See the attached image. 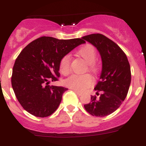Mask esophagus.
I'll return each instance as SVG.
<instances>
[{
    "label": "esophagus",
    "instance_id": "1",
    "mask_svg": "<svg viewBox=\"0 0 146 146\" xmlns=\"http://www.w3.org/2000/svg\"><path fill=\"white\" fill-rule=\"evenodd\" d=\"M73 91H74V92L76 93V94H77V95H78V96H79L82 95V93L80 92V91H76V90H73Z\"/></svg>",
    "mask_w": 146,
    "mask_h": 146
}]
</instances>
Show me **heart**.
<instances>
[{
	"mask_svg": "<svg viewBox=\"0 0 146 146\" xmlns=\"http://www.w3.org/2000/svg\"><path fill=\"white\" fill-rule=\"evenodd\" d=\"M78 55L88 63V70L93 74H96L99 70V66L95 62L96 58V52L94 46L86 44L81 47L78 52ZM71 64L70 55H66L60 59L59 68L61 74L67 75L69 74ZM94 83V79L89 74H73L66 80L65 84L67 87L76 91H82L88 88L91 87Z\"/></svg>",
	"mask_w": 146,
	"mask_h": 146,
	"instance_id": "heart-1",
	"label": "heart"
}]
</instances>
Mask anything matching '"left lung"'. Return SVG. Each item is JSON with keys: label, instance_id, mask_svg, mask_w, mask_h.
I'll list each match as a JSON object with an SVG mask.
<instances>
[{"label": "left lung", "instance_id": "obj_1", "mask_svg": "<svg viewBox=\"0 0 146 146\" xmlns=\"http://www.w3.org/2000/svg\"><path fill=\"white\" fill-rule=\"evenodd\" d=\"M82 38L97 49L102 61L100 80L94 88L100 96H91V101L84 108L94 116H107L121 106L128 94L131 83L129 63L119 46L104 35L93 33Z\"/></svg>", "mask_w": 146, "mask_h": 146}]
</instances>
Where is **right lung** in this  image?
<instances>
[{
  "mask_svg": "<svg viewBox=\"0 0 146 146\" xmlns=\"http://www.w3.org/2000/svg\"><path fill=\"white\" fill-rule=\"evenodd\" d=\"M84 43L82 38L42 36L22 50L13 67L11 86L18 102L27 112L44 118L57 110L68 88L49 83L60 77V59Z\"/></svg>",
  "mask_w": 146,
  "mask_h": 146,
  "instance_id": "right-lung-1",
  "label": "right lung"
}]
</instances>
